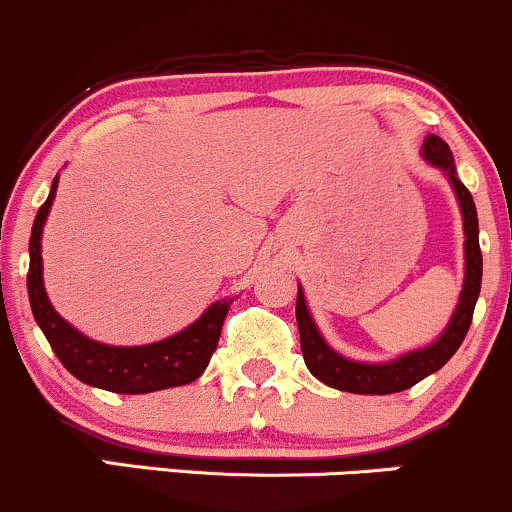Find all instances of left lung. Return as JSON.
Masks as SVG:
<instances>
[{"label": "left lung", "instance_id": "left-lung-1", "mask_svg": "<svg viewBox=\"0 0 512 512\" xmlns=\"http://www.w3.org/2000/svg\"><path fill=\"white\" fill-rule=\"evenodd\" d=\"M421 157L430 166L442 171L447 183L455 193L459 212H462L464 225V283L455 312L442 329V333L428 346L409 350L399 358L387 360V363H363V360H350L333 350L326 338L321 336L319 326L314 324L312 312L307 307L304 290L297 285V326H300V346L302 358L309 372L338 392L350 394H394L413 387L428 375L438 372L457 348L462 346L469 326H472V314L481 292V249H479V217H476V205L472 193L467 191L462 181L457 179L455 157H452L447 142L438 135H428L423 140Z\"/></svg>", "mask_w": 512, "mask_h": 512}]
</instances>
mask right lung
Masks as SVG:
<instances>
[{"label": "right lung", "mask_w": 512, "mask_h": 512, "mask_svg": "<svg viewBox=\"0 0 512 512\" xmlns=\"http://www.w3.org/2000/svg\"><path fill=\"white\" fill-rule=\"evenodd\" d=\"M57 181H60V174L53 179L48 200L40 205L36 220H33L31 241H28L31 263H28L26 285L33 319L38 321L40 331L45 333L60 363L79 382L116 394H149L198 380L215 353L222 324H225L234 297H222V300L212 302L186 329L157 343H147V346H108V343L94 341L55 312L43 285V256H40L43 246L40 241H43L45 220L53 208Z\"/></svg>", "instance_id": "right-lung-1"}]
</instances>
